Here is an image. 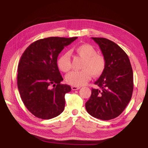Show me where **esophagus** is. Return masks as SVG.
<instances>
[{
  "instance_id": "esophagus-1",
  "label": "esophagus",
  "mask_w": 148,
  "mask_h": 148,
  "mask_svg": "<svg viewBox=\"0 0 148 148\" xmlns=\"http://www.w3.org/2000/svg\"><path fill=\"white\" fill-rule=\"evenodd\" d=\"M71 89L73 90H77L79 89H80V87H77V86H72Z\"/></svg>"
}]
</instances>
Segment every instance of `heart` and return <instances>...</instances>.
<instances>
[{
    "label": "heart",
    "instance_id": "heart-1",
    "mask_svg": "<svg viewBox=\"0 0 148 148\" xmlns=\"http://www.w3.org/2000/svg\"><path fill=\"white\" fill-rule=\"evenodd\" d=\"M75 51L84 58L80 71H73L66 75V82L73 86H84L91 79L92 75L100 76L106 68V60L104 56L97 54L96 50L88 44L77 46ZM57 65L60 71L68 72L71 68L70 54L65 52L61 54L57 60Z\"/></svg>",
    "mask_w": 148,
    "mask_h": 148
}]
</instances>
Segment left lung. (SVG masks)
<instances>
[{"label": "left lung", "mask_w": 148, "mask_h": 148, "mask_svg": "<svg viewBox=\"0 0 148 148\" xmlns=\"http://www.w3.org/2000/svg\"><path fill=\"white\" fill-rule=\"evenodd\" d=\"M92 39L100 46L106 60V68L94 83L98 88H92L86 108L91 116L108 121L119 116L131 100L133 70L127 54L116 43L104 38Z\"/></svg>", "instance_id": "8db88e82"}]
</instances>
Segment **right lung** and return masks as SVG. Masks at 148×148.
Returning <instances> with one entry per match:
<instances>
[{"instance_id": "right-lung-1", "label": "right lung", "mask_w": 148, "mask_h": 148, "mask_svg": "<svg viewBox=\"0 0 148 148\" xmlns=\"http://www.w3.org/2000/svg\"><path fill=\"white\" fill-rule=\"evenodd\" d=\"M77 38L38 40L21 56L17 69L18 90L24 105L38 118L50 119L64 110V96L71 88L60 84L63 78L58 70L57 58L63 48Z\"/></svg>"}]
</instances>
